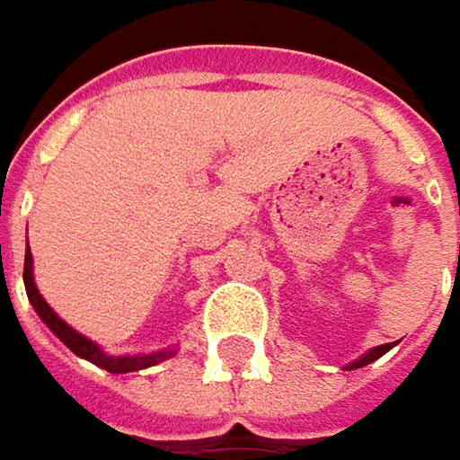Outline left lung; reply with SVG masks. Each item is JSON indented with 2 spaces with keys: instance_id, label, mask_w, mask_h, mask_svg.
<instances>
[{
  "instance_id": "8db88e82",
  "label": "left lung",
  "mask_w": 460,
  "mask_h": 460,
  "mask_svg": "<svg viewBox=\"0 0 460 460\" xmlns=\"http://www.w3.org/2000/svg\"><path fill=\"white\" fill-rule=\"evenodd\" d=\"M397 343H384V345H376V348H371V350H366L363 356H358L356 361H350V363H345V368L348 371H353V368H361V366H368V363H374L376 358H381L386 350H392Z\"/></svg>"
}]
</instances>
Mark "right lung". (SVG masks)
<instances>
[{
	"mask_svg": "<svg viewBox=\"0 0 460 460\" xmlns=\"http://www.w3.org/2000/svg\"><path fill=\"white\" fill-rule=\"evenodd\" d=\"M25 292L27 299L32 309L38 312V317L43 320L48 330L61 341L68 350H74L79 358L84 361L94 363L99 368L110 371V374H130V371H140V368H148V366H155V363L166 361L171 356H176V348H164V350H153V353H135V356H112L107 353L102 345H97L92 338L81 335L79 330L68 325L66 320H61L53 307L43 299V294L38 292V284H35V274H32V253H30V245H25Z\"/></svg>",
	"mask_w": 460,
	"mask_h": 460,
	"instance_id": "1",
	"label": "right lung"
}]
</instances>
